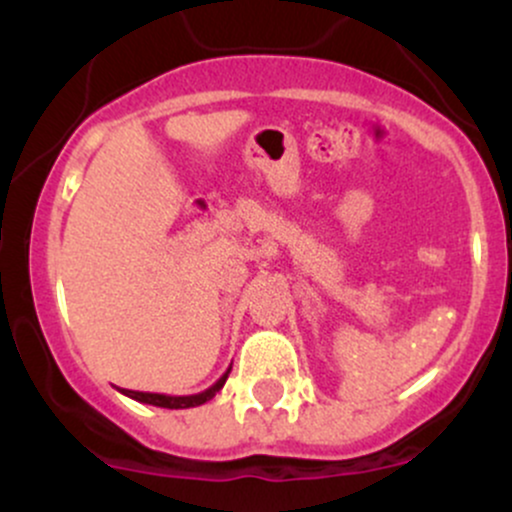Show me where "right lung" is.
<instances>
[{"label": "right lung", "mask_w": 512, "mask_h": 512, "mask_svg": "<svg viewBox=\"0 0 512 512\" xmlns=\"http://www.w3.org/2000/svg\"><path fill=\"white\" fill-rule=\"evenodd\" d=\"M228 373H231V368H228L226 373H223L221 378L216 380L214 385L207 387V390H204V392H197V395H182V397H173V395H158V392L120 390V387H117V390H120L122 395H125V397H132V399H137V402H142V404H154V407H163V409H190V407H199V404L209 402V399L214 397L216 392H219L223 385H226V378H228Z\"/></svg>", "instance_id": "add662e5"}]
</instances>
